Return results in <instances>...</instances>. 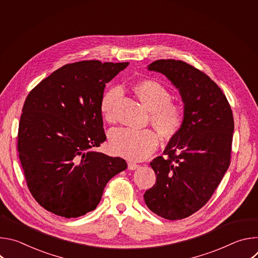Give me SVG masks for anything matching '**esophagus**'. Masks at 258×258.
<instances>
[{"mask_svg": "<svg viewBox=\"0 0 258 258\" xmlns=\"http://www.w3.org/2000/svg\"><path fill=\"white\" fill-rule=\"evenodd\" d=\"M127 166H128V169H131V170H135V169H137V168H139V164H137V163H134V162H128V164H127Z\"/></svg>", "mask_w": 258, "mask_h": 258, "instance_id": "obj_1", "label": "esophagus"}]
</instances>
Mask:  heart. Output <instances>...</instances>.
Segmentation results:
<instances>
[{
  "label": "heart",
  "instance_id": "obj_1",
  "mask_svg": "<svg viewBox=\"0 0 258 258\" xmlns=\"http://www.w3.org/2000/svg\"><path fill=\"white\" fill-rule=\"evenodd\" d=\"M140 102L150 111V121L159 135L170 140L178 135L185 123V110L171 101L169 91L158 81L145 79L133 85ZM118 89L106 91L100 101V113L104 120H113V105L119 97ZM159 145L158 136L150 131L116 128L109 135V148L117 156L140 161L150 156Z\"/></svg>",
  "mask_w": 258,
  "mask_h": 258
}]
</instances>
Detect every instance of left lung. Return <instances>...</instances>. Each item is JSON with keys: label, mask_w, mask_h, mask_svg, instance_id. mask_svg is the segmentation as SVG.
Wrapping results in <instances>:
<instances>
[{"label": "left lung", "mask_w": 258, "mask_h": 258, "mask_svg": "<svg viewBox=\"0 0 258 258\" xmlns=\"http://www.w3.org/2000/svg\"><path fill=\"white\" fill-rule=\"evenodd\" d=\"M148 69L164 75L178 90L185 123L163 152L150 162L156 183L144 194L155 214L176 220L203 207L231 162L234 117L219 87L204 72L173 59L156 60Z\"/></svg>", "instance_id": "obj_1"}]
</instances>
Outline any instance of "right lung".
<instances>
[{
  "label": "right lung",
  "instance_id": "1",
  "mask_svg": "<svg viewBox=\"0 0 258 258\" xmlns=\"http://www.w3.org/2000/svg\"><path fill=\"white\" fill-rule=\"evenodd\" d=\"M130 63L98 60L66 64L28 94L17 149L27 187L41 206L66 218L99 204L109 179L127 167L94 150L105 140L100 101Z\"/></svg>",
  "mask_w": 258,
  "mask_h": 258
}]
</instances>
